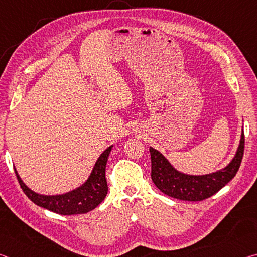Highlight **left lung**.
<instances>
[{"instance_id": "left-lung-1", "label": "left lung", "mask_w": 257, "mask_h": 257, "mask_svg": "<svg viewBox=\"0 0 257 257\" xmlns=\"http://www.w3.org/2000/svg\"><path fill=\"white\" fill-rule=\"evenodd\" d=\"M243 146H245V137H243V132H241L236 154L229 164L215 172L201 176L187 175L177 170L161 152L150 147L152 180L168 196L181 201H203L217 193L236 176L242 160Z\"/></svg>"}]
</instances>
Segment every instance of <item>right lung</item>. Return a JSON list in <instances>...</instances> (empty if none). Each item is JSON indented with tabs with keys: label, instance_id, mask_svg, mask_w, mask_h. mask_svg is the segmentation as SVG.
<instances>
[{
	"label": "right lung",
	"instance_id": "right-lung-1",
	"mask_svg": "<svg viewBox=\"0 0 257 257\" xmlns=\"http://www.w3.org/2000/svg\"><path fill=\"white\" fill-rule=\"evenodd\" d=\"M112 147L113 145L108 146L99 155V158L95 162L92 172H90V175L84 184L68 191V193L59 195L38 194L27 187L15 168L17 179H18L21 189L24 190L26 196L36 205L61 215L84 214V213L97 207L106 196L107 184L105 178V168Z\"/></svg>",
	"mask_w": 257,
	"mask_h": 257
}]
</instances>
